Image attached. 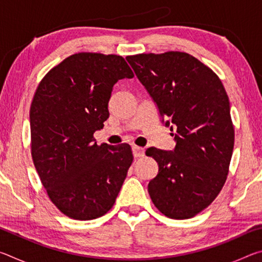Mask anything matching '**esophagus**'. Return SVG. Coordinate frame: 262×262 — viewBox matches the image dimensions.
<instances>
[{
    "instance_id": "obj_1",
    "label": "esophagus",
    "mask_w": 262,
    "mask_h": 262,
    "mask_svg": "<svg viewBox=\"0 0 262 262\" xmlns=\"http://www.w3.org/2000/svg\"><path fill=\"white\" fill-rule=\"evenodd\" d=\"M133 155H134L135 158H140L144 156V149L141 147H137V145H133Z\"/></svg>"
}]
</instances>
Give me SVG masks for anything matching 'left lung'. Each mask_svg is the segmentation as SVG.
Listing matches in <instances>:
<instances>
[{"mask_svg":"<svg viewBox=\"0 0 262 262\" xmlns=\"http://www.w3.org/2000/svg\"><path fill=\"white\" fill-rule=\"evenodd\" d=\"M126 60L174 134L172 151L149 148L158 174L148 185L157 209L190 219L210 205L229 173L234 129L227 91L219 76L184 52L137 54Z\"/></svg>","mask_w":262,"mask_h":262,"instance_id":"8db88e82","label":"left lung"}]
</instances>
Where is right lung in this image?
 <instances>
[{
  "instance_id": "1",
  "label": "right lung",
  "mask_w": 262,
  "mask_h": 262,
  "mask_svg": "<svg viewBox=\"0 0 262 262\" xmlns=\"http://www.w3.org/2000/svg\"><path fill=\"white\" fill-rule=\"evenodd\" d=\"M122 56L77 53L51 69L30 108L31 154L51 201L70 219L88 221L113 207L133 163L128 144L98 145L119 79L133 78Z\"/></svg>"
}]
</instances>
